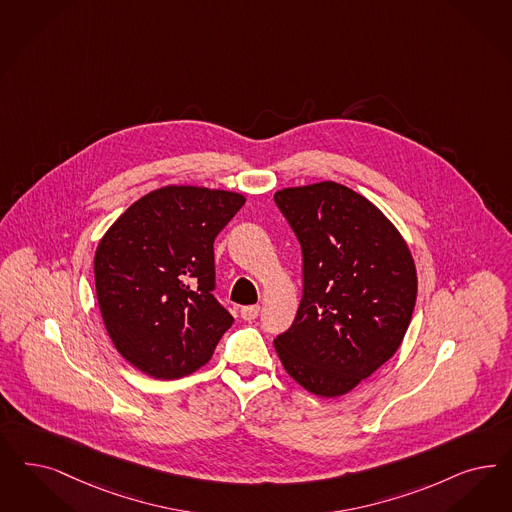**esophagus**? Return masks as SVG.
I'll use <instances>...</instances> for the list:
<instances>
[{
    "label": "esophagus",
    "instance_id": "1",
    "mask_svg": "<svg viewBox=\"0 0 512 512\" xmlns=\"http://www.w3.org/2000/svg\"><path fill=\"white\" fill-rule=\"evenodd\" d=\"M259 310H261V308H259L257 304L242 306V308H240V316L246 319V321H253V319H257V316H259Z\"/></svg>",
    "mask_w": 512,
    "mask_h": 512
}]
</instances>
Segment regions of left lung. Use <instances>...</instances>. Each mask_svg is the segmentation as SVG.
Listing matches in <instances>:
<instances>
[{
    "label": "left lung",
    "instance_id": "left-lung-1",
    "mask_svg": "<svg viewBox=\"0 0 512 512\" xmlns=\"http://www.w3.org/2000/svg\"><path fill=\"white\" fill-rule=\"evenodd\" d=\"M302 249V299L276 336L283 369L319 397H338L399 350L418 278L399 230L365 196L321 181L274 194Z\"/></svg>",
    "mask_w": 512,
    "mask_h": 512
}]
</instances>
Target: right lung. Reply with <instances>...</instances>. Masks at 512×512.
Segmentation results:
<instances>
[{"instance_id":"add662e5","label":"right lung","mask_w":512,"mask_h":512,"mask_svg":"<svg viewBox=\"0 0 512 512\" xmlns=\"http://www.w3.org/2000/svg\"><path fill=\"white\" fill-rule=\"evenodd\" d=\"M242 194L172 185L141 196L94 255L100 312L115 348L162 380L198 371L234 319L213 297L215 236Z\"/></svg>"}]
</instances>
